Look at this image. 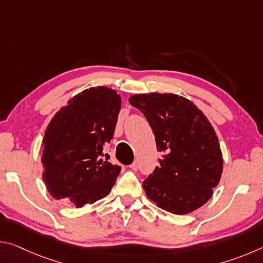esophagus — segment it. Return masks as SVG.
<instances>
[{"label": "esophagus", "instance_id": "1", "mask_svg": "<svg viewBox=\"0 0 263 263\" xmlns=\"http://www.w3.org/2000/svg\"><path fill=\"white\" fill-rule=\"evenodd\" d=\"M130 168L132 169V171H137V169L139 168V163H138L137 161H135L132 164H130Z\"/></svg>", "mask_w": 263, "mask_h": 263}]
</instances>
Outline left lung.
Returning a JSON list of instances; mask_svg holds the SVG:
<instances>
[{
	"label": "left lung",
	"mask_w": 263,
	"mask_h": 263,
	"mask_svg": "<svg viewBox=\"0 0 263 263\" xmlns=\"http://www.w3.org/2000/svg\"><path fill=\"white\" fill-rule=\"evenodd\" d=\"M128 102L144 114L158 151L164 153L142 182L147 197L174 215L204 205L222 173L219 141L206 116L188 99L171 92L133 95Z\"/></svg>",
	"instance_id": "left-lung-1"
}]
</instances>
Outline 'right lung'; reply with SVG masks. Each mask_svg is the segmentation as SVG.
<instances>
[{
  "label": "right lung",
  "mask_w": 263,
  "mask_h": 263,
  "mask_svg": "<svg viewBox=\"0 0 263 263\" xmlns=\"http://www.w3.org/2000/svg\"><path fill=\"white\" fill-rule=\"evenodd\" d=\"M119 110L117 91L100 86L73 96L51 119L42 141V162L53 198L82 208L110 193L121 167L101 157L114 137Z\"/></svg>",
  "instance_id": "obj_1"
}]
</instances>
